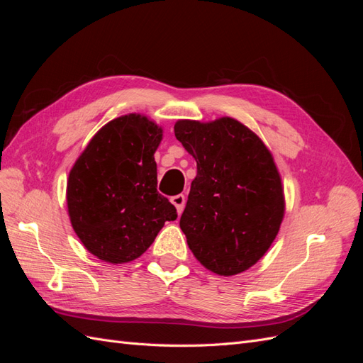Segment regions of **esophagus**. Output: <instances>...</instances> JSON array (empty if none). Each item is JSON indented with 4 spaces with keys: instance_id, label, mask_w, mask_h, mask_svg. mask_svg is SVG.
I'll return each instance as SVG.
<instances>
[{
    "instance_id": "esophagus-1",
    "label": "esophagus",
    "mask_w": 363,
    "mask_h": 363,
    "mask_svg": "<svg viewBox=\"0 0 363 363\" xmlns=\"http://www.w3.org/2000/svg\"><path fill=\"white\" fill-rule=\"evenodd\" d=\"M171 203L175 206V208H177L179 215L183 212L184 208V203H186V196L183 194H179V195H174L171 196Z\"/></svg>"
}]
</instances>
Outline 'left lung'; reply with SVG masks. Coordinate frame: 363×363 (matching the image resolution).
<instances>
[{
  "label": "left lung",
  "mask_w": 363,
  "mask_h": 363,
  "mask_svg": "<svg viewBox=\"0 0 363 363\" xmlns=\"http://www.w3.org/2000/svg\"><path fill=\"white\" fill-rule=\"evenodd\" d=\"M174 133L196 162L180 218L194 256L219 276L248 269L274 242L284 213L271 152L233 118L179 121Z\"/></svg>",
  "instance_id": "1"
}]
</instances>
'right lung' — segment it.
Wrapping results in <instances>:
<instances>
[{"instance_id": "add662e5", "label": "right lung", "mask_w": 363, "mask_h": 363, "mask_svg": "<svg viewBox=\"0 0 363 363\" xmlns=\"http://www.w3.org/2000/svg\"><path fill=\"white\" fill-rule=\"evenodd\" d=\"M162 128L140 115L106 124L69 172L71 224L87 251L108 263L135 260L155 242L167 221L177 219L157 192L155 152Z\"/></svg>"}]
</instances>
